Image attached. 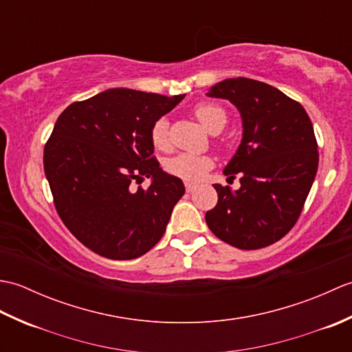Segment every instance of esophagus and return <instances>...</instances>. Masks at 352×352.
Instances as JSON below:
<instances>
[{
  "label": "esophagus",
  "mask_w": 352,
  "mask_h": 352,
  "mask_svg": "<svg viewBox=\"0 0 352 352\" xmlns=\"http://www.w3.org/2000/svg\"><path fill=\"white\" fill-rule=\"evenodd\" d=\"M193 190H195V186H193V184H189V183H186V192H188V193H192Z\"/></svg>",
  "instance_id": "1"
}]
</instances>
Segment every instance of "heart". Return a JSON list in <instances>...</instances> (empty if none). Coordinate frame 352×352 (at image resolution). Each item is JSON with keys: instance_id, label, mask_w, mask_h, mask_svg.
Returning a JSON list of instances; mask_svg holds the SVG:
<instances>
[{"instance_id": "heart-1", "label": "heart", "mask_w": 352, "mask_h": 352, "mask_svg": "<svg viewBox=\"0 0 352 352\" xmlns=\"http://www.w3.org/2000/svg\"><path fill=\"white\" fill-rule=\"evenodd\" d=\"M198 121L212 133L221 131L227 124V113L216 104L203 102L193 109ZM151 142L155 149L166 151L170 145L169 140V121L166 118H159L151 126ZM213 168V160L208 155H197L190 153H180L164 163L170 175H174L186 183H198L203 180L208 170Z\"/></svg>"}]
</instances>
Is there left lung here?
<instances>
[{"mask_svg":"<svg viewBox=\"0 0 352 352\" xmlns=\"http://www.w3.org/2000/svg\"><path fill=\"white\" fill-rule=\"evenodd\" d=\"M213 98L234 104L242 140L223 174L241 175V189L213 184L218 204L206 213L212 233L239 250L280 241L295 226L316 177L319 154L313 125L300 102L251 78H227Z\"/></svg>","mask_w":352,"mask_h":352,"instance_id":"1","label":"left lung"}]
</instances>
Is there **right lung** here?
I'll return each instance as SVG.
<instances>
[{
    "label": "right lung",
    "mask_w": 352,
    "mask_h": 352,
    "mask_svg": "<svg viewBox=\"0 0 352 352\" xmlns=\"http://www.w3.org/2000/svg\"><path fill=\"white\" fill-rule=\"evenodd\" d=\"M184 95L109 89L66 107L43 149L56 210L89 250L111 260L144 256L166 231L184 184L153 157L151 126ZM152 178L148 190L133 181Z\"/></svg>",
    "instance_id": "obj_1"
}]
</instances>
